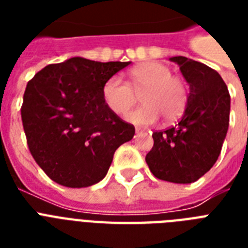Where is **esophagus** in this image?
Masks as SVG:
<instances>
[{"mask_svg": "<svg viewBox=\"0 0 248 248\" xmlns=\"http://www.w3.org/2000/svg\"><path fill=\"white\" fill-rule=\"evenodd\" d=\"M135 131H136V134H147V130H145V128H141V127H136Z\"/></svg>", "mask_w": 248, "mask_h": 248, "instance_id": "obj_1", "label": "esophagus"}]
</instances>
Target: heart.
<instances>
[{
	"label": "heart",
	"instance_id": "heart-1",
	"mask_svg": "<svg viewBox=\"0 0 248 248\" xmlns=\"http://www.w3.org/2000/svg\"><path fill=\"white\" fill-rule=\"evenodd\" d=\"M141 93L139 108L126 114V120L135 124H152L163 117L166 122L183 116L189 100V87L179 76H172L171 68L157 62H148L128 71V83L113 76L103 85V100L117 116H122L135 103L136 93Z\"/></svg>",
	"mask_w": 248,
	"mask_h": 248
}]
</instances>
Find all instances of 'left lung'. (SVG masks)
Segmentation results:
<instances>
[{"mask_svg":"<svg viewBox=\"0 0 248 248\" xmlns=\"http://www.w3.org/2000/svg\"><path fill=\"white\" fill-rule=\"evenodd\" d=\"M189 83L184 116L172 127L153 132V148L145 157L157 179L189 184L203 176L219 158L227 136L231 95L223 78L206 64L173 56Z\"/></svg>","mask_w":248,"mask_h":248,"instance_id":"8db88e82","label":"left lung"}]
</instances>
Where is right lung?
<instances>
[{
  "label": "right lung",
  "instance_id": "right-lung-1",
  "mask_svg": "<svg viewBox=\"0 0 248 248\" xmlns=\"http://www.w3.org/2000/svg\"><path fill=\"white\" fill-rule=\"evenodd\" d=\"M128 64L77 56L50 64L28 82L20 109L27 144L51 180L68 188L96 184L117 148L134 138V124L114 114L101 95L105 81Z\"/></svg>",
  "mask_w": 248,
  "mask_h": 248
}]
</instances>
